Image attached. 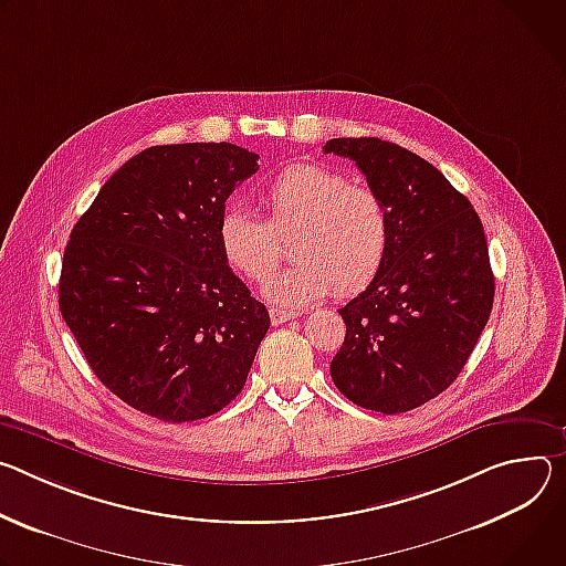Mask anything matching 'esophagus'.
<instances>
[{"label":"esophagus","mask_w":566,"mask_h":566,"mask_svg":"<svg viewBox=\"0 0 566 566\" xmlns=\"http://www.w3.org/2000/svg\"><path fill=\"white\" fill-rule=\"evenodd\" d=\"M296 317H298L296 312H290V310H283V307H272V310H270V319H272V324H274V326L285 324V322L296 319Z\"/></svg>","instance_id":"esophagus-1"}]
</instances>
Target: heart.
Masks as SVG:
<instances>
[{
    "label": "heart",
    "instance_id": "b5f03b06",
    "mask_svg": "<svg viewBox=\"0 0 566 566\" xmlns=\"http://www.w3.org/2000/svg\"><path fill=\"white\" fill-rule=\"evenodd\" d=\"M268 220L229 205L218 220V244L231 270L249 281L274 265L276 235L287 240L290 265L272 272L263 296L298 307L326 296L361 292L385 265L391 218L385 200L368 186L319 164H292L265 188Z\"/></svg>",
    "mask_w": 566,
    "mask_h": 566
}]
</instances>
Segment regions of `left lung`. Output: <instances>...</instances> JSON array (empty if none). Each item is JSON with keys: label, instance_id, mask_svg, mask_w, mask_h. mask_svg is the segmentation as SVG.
Returning a JSON list of instances; mask_svg holds the SVG:
<instances>
[{"label": "left lung", "instance_id": "8db88e82", "mask_svg": "<svg viewBox=\"0 0 566 566\" xmlns=\"http://www.w3.org/2000/svg\"><path fill=\"white\" fill-rule=\"evenodd\" d=\"M324 153L353 159L391 218L382 270L339 307L346 337L333 382L357 407L411 411L459 378L488 324L494 276L483 224L441 170L402 146L331 139Z\"/></svg>", "mask_w": 566, "mask_h": 566}]
</instances>
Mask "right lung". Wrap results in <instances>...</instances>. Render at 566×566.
Returning a JSON list of instances; mask_svg holds the SVG:
<instances>
[{
  "mask_svg": "<svg viewBox=\"0 0 566 566\" xmlns=\"http://www.w3.org/2000/svg\"><path fill=\"white\" fill-rule=\"evenodd\" d=\"M259 170L233 144L153 146L72 229L57 305L96 378L164 422L218 413L244 387L270 315L218 244L227 198Z\"/></svg>",
  "mask_w": 566,
  "mask_h": 566,
  "instance_id": "right-lung-1",
  "label": "right lung"
}]
</instances>
